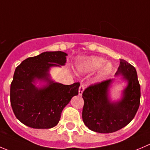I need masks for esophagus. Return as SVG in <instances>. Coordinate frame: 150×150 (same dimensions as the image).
<instances>
[{"instance_id": "1", "label": "esophagus", "mask_w": 150, "mask_h": 150, "mask_svg": "<svg viewBox=\"0 0 150 150\" xmlns=\"http://www.w3.org/2000/svg\"><path fill=\"white\" fill-rule=\"evenodd\" d=\"M84 90V86L81 85L79 86V89H78V92H79V95H81L83 94V91Z\"/></svg>"}]
</instances>
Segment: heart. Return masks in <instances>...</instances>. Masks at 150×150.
Wrapping results in <instances>:
<instances>
[{
	"label": "heart",
	"instance_id": "1",
	"mask_svg": "<svg viewBox=\"0 0 150 150\" xmlns=\"http://www.w3.org/2000/svg\"><path fill=\"white\" fill-rule=\"evenodd\" d=\"M106 61L104 59L97 56H91V57L86 58L81 62L79 66V69L81 72H93L100 69L103 67V69L100 72L99 78H102L105 77L111 72L112 65L110 63L105 64Z\"/></svg>",
	"mask_w": 150,
	"mask_h": 150
}]
</instances>
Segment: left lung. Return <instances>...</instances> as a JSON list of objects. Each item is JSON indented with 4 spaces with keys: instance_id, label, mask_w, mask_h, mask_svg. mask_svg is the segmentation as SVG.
I'll list each match as a JSON object with an SVG mask.
<instances>
[{
    "instance_id": "8db88e82",
    "label": "left lung",
    "mask_w": 150,
    "mask_h": 150,
    "mask_svg": "<svg viewBox=\"0 0 150 150\" xmlns=\"http://www.w3.org/2000/svg\"><path fill=\"white\" fill-rule=\"evenodd\" d=\"M120 74L128 81L121 101L111 103L108 97L111 79L91 84L83 92V121L93 131L100 133L117 131L132 121L139 109L141 87L136 68L124 59H120L116 75Z\"/></svg>"
}]
</instances>
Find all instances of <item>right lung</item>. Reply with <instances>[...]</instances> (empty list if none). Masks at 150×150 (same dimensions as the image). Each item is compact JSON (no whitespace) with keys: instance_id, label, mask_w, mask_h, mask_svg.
<instances>
[{"instance_id":"right-lung-1","label":"right lung","mask_w":150,"mask_h":150,"mask_svg":"<svg viewBox=\"0 0 150 150\" xmlns=\"http://www.w3.org/2000/svg\"><path fill=\"white\" fill-rule=\"evenodd\" d=\"M67 56L62 51L45 52L17 67L10 87V102L14 115L23 124L36 129L53 127L64 108L78 94L79 82L63 85L48 78L50 67L64 64ZM36 78L46 79L49 86L38 90L32 83Z\"/></svg>"}]
</instances>
